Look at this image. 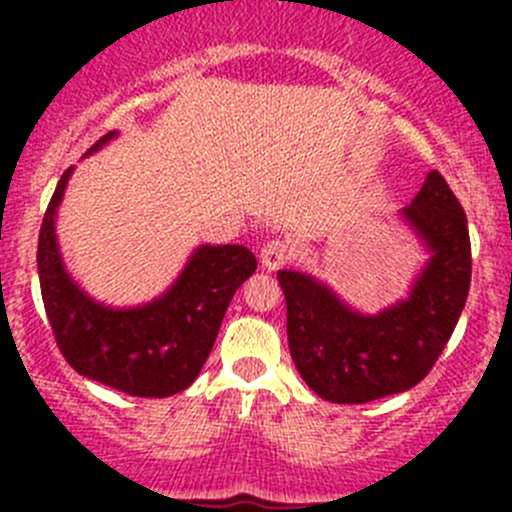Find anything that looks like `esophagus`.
<instances>
[{
    "instance_id": "esophagus-1",
    "label": "esophagus",
    "mask_w": 512,
    "mask_h": 512,
    "mask_svg": "<svg viewBox=\"0 0 512 512\" xmlns=\"http://www.w3.org/2000/svg\"><path fill=\"white\" fill-rule=\"evenodd\" d=\"M289 257H292V247L285 240H270L260 250V262L267 270H280L287 265Z\"/></svg>"
}]
</instances>
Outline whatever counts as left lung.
Wrapping results in <instances>:
<instances>
[{
	"label": "left lung",
	"mask_w": 512,
	"mask_h": 512,
	"mask_svg": "<svg viewBox=\"0 0 512 512\" xmlns=\"http://www.w3.org/2000/svg\"><path fill=\"white\" fill-rule=\"evenodd\" d=\"M433 257L406 302L356 314L302 272H277L287 299V339L309 389L334 404H366L416 386L438 361L471 287V237L461 203L431 170L401 210Z\"/></svg>",
	"instance_id": "obj_1"
}]
</instances>
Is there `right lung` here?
Returning a JSON list of instances; mask_svg holds the SVG:
<instances>
[{
	"mask_svg": "<svg viewBox=\"0 0 512 512\" xmlns=\"http://www.w3.org/2000/svg\"><path fill=\"white\" fill-rule=\"evenodd\" d=\"M116 133H106L96 151ZM71 168L64 170L39 230L36 265L56 347L79 374L128 396L165 399L188 389L203 369L232 294L252 277L247 247H198L173 287L138 309H108L86 297L61 265L54 215Z\"/></svg>",
	"mask_w": 512,
	"mask_h": 512,
	"instance_id": "1",
	"label": "right lung"
}]
</instances>
